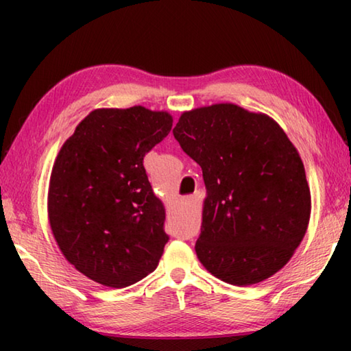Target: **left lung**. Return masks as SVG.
I'll return each mask as SVG.
<instances>
[{
  "instance_id": "8db88e82",
  "label": "left lung",
  "mask_w": 351,
  "mask_h": 351,
  "mask_svg": "<svg viewBox=\"0 0 351 351\" xmlns=\"http://www.w3.org/2000/svg\"><path fill=\"white\" fill-rule=\"evenodd\" d=\"M171 125L167 111L141 105L94 110L58 152L47 192L51 230L91 280L125 288L156 269L169 241L165 210L142 161Z\"/></svg>"
}]
</instances>
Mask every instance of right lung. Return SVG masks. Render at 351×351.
<instances>
[{
  "instance_id": "obj_1",
  "label": "right lung",
  "mask_w": 351,
  "mask_h": 351,
  "mask_svg": "<svg viewBox=\"0 0 351 351\" xmlns=\"http://www.w3.org/2000/svg\"><path fill=\"white\" fill-rule=\"evenodd\" d=\"M175 139L203 169L207 197L195 251L226 283L280 271L306 234L311 193L299 152L271 117L234 104L182 112Z\"/></svg>"
}]
</instances>
